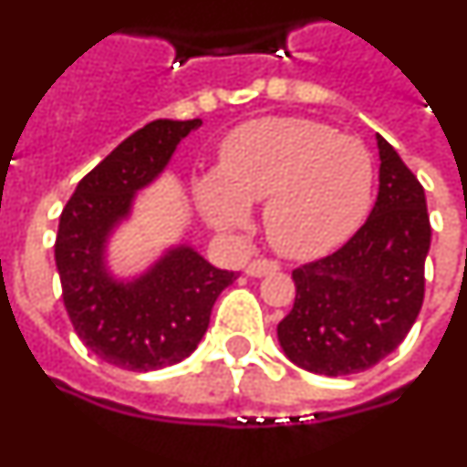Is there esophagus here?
I'll use <instances>...</instances> for the list:
<instances>
[{
  "label": "esophagus",
  "instance_id": "34e87169",
  "mask_svg": "<svg viewBox=\"0 0 467 467\" xmlns=\"http://www.w3.org/2000/svg\"><path fill=\"white\" fill-rule=\"evenodd\" d=\"M278 263H274V260H254V263H248L246 265V274L248 276H254V278H260V276H267V274L272 272H278Z\"/></svg>",
  "mask_w": 467,
  "mask_h": 467
}]
</instances>
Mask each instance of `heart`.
Returning a JSON list of instances; mask_svg holds the SVG:
<instances>
[{
  "label": "heart",
  "instance_id": "heart-1",
  "mask_svg": "<svg viewBox=\"0 0 467 467\" xmlns=\"http://www.w3.org/2000/svg\"><path fill=\"white\" fill-rule=\"evenodd\" d=\"M198 204L216 230L251 223L265 203V230L287 258L313 260L346 244L371 212L376 159L355 135L302 117H263L237 126L219 170L198 182Z\"/></svg>",
  "mask_w": 467,
  "mask_h": 467
}]
</instances>
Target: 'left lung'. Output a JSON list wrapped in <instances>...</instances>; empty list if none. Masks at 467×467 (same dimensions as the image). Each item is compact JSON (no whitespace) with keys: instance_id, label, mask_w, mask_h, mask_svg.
Returning <instances> with one entry per match:
<instances>
[{"instance_id":"8db88e82","label":"left lung","mask_w":467,"mask_h":467,"mask_svg":"<svg viewBox=\"0 0 467 467\" xmlns=\"http://www.w3.org/2000/svg\"><path fill=\"white\" fill-rule=\"evenodd\" d=\"M376 140L380 186L368 219L337 254L295 269V306L276 329L287 359L320 376H350L385 359L424 302V189L394 147Z\"/></svg>"}]
</instances>
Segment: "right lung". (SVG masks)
Returning <instances> with one entry per match:
<instances>
[{"label":"right lung","mask_w":467,"mask_h":467,"mask_svg":"<svg viewBox=\"0 0 467 467\" xmlns=\"http://www.w3.org/2000/svg\"><path fill=\"white\" fill-rule=\"evenodd\" d=\"M202 119H156L129 135L78 184L59 216L55 263L73 329L99 359L126 371H159L202 341L212 306L237 274L174 244L135 276H117L108 244L130 219L135 195L156 182Z\"/></svg>","instance_id":"right-lung-1"}]
</instances>
